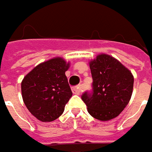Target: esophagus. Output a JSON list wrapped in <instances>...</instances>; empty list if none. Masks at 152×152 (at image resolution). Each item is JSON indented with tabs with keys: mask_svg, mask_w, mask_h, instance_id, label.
I'll use <instances>...</instances> for the list:
<instances>
[{
	"mask_svg": "<svg viewBox=\"0 0 152 152\" xmlns=\"http://www.w3.org/2000/svg\"><path fill=\"white\" fill-rule=\"evenodd\" d=\"M72 92L74 93V94H77V95H79V94H80V92H81V86H75V87H72Z\"/></svg>",
	"mask_w": 152,
	"mask_h": 152,
	"instance_id": "obj_1",
	"label": "esophagus"
}]
</instances>
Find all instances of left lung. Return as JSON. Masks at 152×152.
I'll return each mask as SVG.
<instances>
[{
	"label": "left lung",
	"mask_w": 152,
	"mask_h": 152,
	"mask_svg": "<svg viewBox=\"0 0 152 152\" xmlns=\"http://www.w3.org/2000/svg\"><path fill=\"white\" fill-rule=\"evenodd\" d=\"M92 91L81 96L87 111L96 119L106 121L118 116L128 104L133 89L132 72L118 60L106 54L90 62Z\"/></svg>",
	"instance_id": "1"
}]
</instances>
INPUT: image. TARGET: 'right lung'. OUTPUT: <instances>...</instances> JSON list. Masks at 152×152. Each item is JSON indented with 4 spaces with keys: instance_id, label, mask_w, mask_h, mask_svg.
Instances as JSON below:
<instances>
[{
    "instance_id": "obj_1",
    "label": "right lung",
    "mask_w": 152,
    "mask_h": 152,
    "mask_svg": "<svg viewBox=\"0 0 152 152\" xmlns=\"http://www.w3.org/2000/svg\"><path fill=\"white\" fill-rule=\"evenodd\" d=\"M69 67L61 58L39 64L21 82L23 101L28 111L42 122L58 118L72 96L65 72Z\"/></svg>"
}]
</instances>
